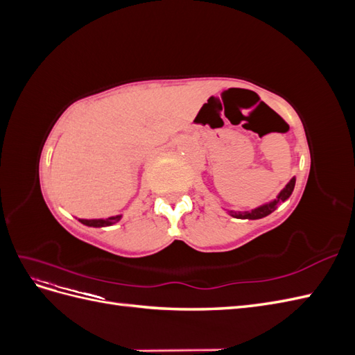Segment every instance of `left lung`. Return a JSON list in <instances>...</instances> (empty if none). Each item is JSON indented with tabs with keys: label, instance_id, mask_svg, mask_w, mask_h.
I'll return each mask as SVG.
<instances>
[{
	"label": "left lung",
	"instance_id": "left-lung-1",
	"mask_svg": "<svg viewBox=\"0 0 355 355\" xmlns=\"http://www.w3.org/2000/svg\"><path fill=\"white\" fill-rule=\"evenodd\" d=\"M295 184H296V178L293 176L292 179L287 182L286 187L280 192H278L277 197L274 200L268 201V202H263V204H261V206H257L254 209L243 210V211H240V210H228V209H225V210H227V213L230 214V216L237 218V219H252V220L262 219V218L268 216V214H271L274 210H277V207L280 206L282 202H284L290 196H292V192L295 189Z\"/></svg>",
	"mask_w": 355,
	"mask_h": 355
}]
</instances>
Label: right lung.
Wrapping results in <instances>:
<instances>
[{"instance_id": "1", "label": "right lung", "mask_w": 355, "mask_h": 355, "mask_svg": "<svg viewBox=\"0 0 355 355\" xmlns=\"http://www.w3.org/2000/svg\"><path fill=\"white\" fill-rule=\"evenodd\" d=\"M123 218V214H115V216L110 218H102V219H78L83 225H87V227L93 228H102V227H111V225H115L116 222H120Z\"/></svg>"}]
</instances>
